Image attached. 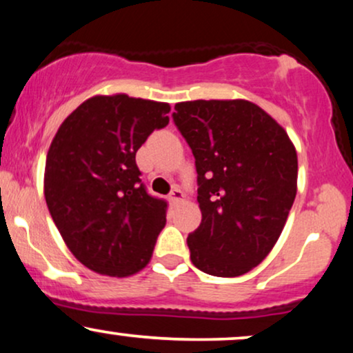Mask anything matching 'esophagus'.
Here are the masks:
<instances>
[{
    "label": "esophagus",
    "mask_w": 353,
    "mask_h": 353,
    "mask_svg": "<svg viewBox=\"0 0 353 353\" xmlns=\"http://www.w3.org/2000/svg\"><path fill=\"white\" fill-rule=\"evenodd\" d=\"M170 201H172L173 204H178V203H181L183 201V198H185V194H183V191H181L180 188H178V186H175V188L172 190V193H170Z\"/></svg>",
    "instance_id": "1"
}]
</instances>
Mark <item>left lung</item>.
<instances>
[{
	"mask_svg": "<svg viewBox=\"0 0 353 353\" xmlns=\"http://www.w3.org/2000/svg\"><path fill=\"white\" fill-rule=\"evenodd\" d=\"M178 130L194 155L201 224L186 242L208 275L232 278L263 262L280 237L298 188V155L286 130L247 99L175 104Z\"/></svg>",
	"mask_w": 353,
	"mask_h": 353,
	"instance_id": "left-lung-1",
	"label": "left lung"
}]
</instances>
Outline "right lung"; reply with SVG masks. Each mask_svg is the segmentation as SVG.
Segmentation results:
<instances>
[{
    "instance_id": "right-lung-1",
    "label": "right lung",
    "mask_w": 353,
    "mask_h": 353,
    "mask_svg": "<svg viewBox=\"0 0 353 353\" xmlns=\"http://www.w3.org/2000/svg\"><path fill=\"white\" fill-rule=\"evenodd\" d=\"M168 103L97 94L60 124L47 152L43 194L78 262L99 275L130 276L150 262L167 203L141 183L136 154L168 124Z\"/></svg>"
}]
</instances>
